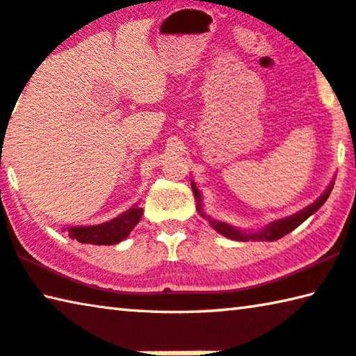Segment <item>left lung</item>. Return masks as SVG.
I'll list each match as a JSON object with an SVG mask.
<instances>
[{"label":"left lung","mask_w":356,"mask_h":356,"mask_svg":"<svg viewBox=\"0 0 356 356\" xmlns=\"http://www.w3.org/2000/svg\"><path fill=\"white\" fill-rule=\"evenodd\" d=\"M191 181H193V178H191ZM332 186H334V181H331V184L327 186L325 193L321 194L318 199L314 202V204H310L309 207H305V209H302L300 211L294 213V215L282 218V220L272 221L267 224V226L259 229V231H243V229L231 226V224H227V222L218 221V220H215V218H211L210 215H207L204 207H202L200 191L197 189L194 181L191 183V188H193V193H194L195 202H197V211H199V215L204 218V220L209 221L210 226L215 229L218 234H221V235H224V237H227L231 240H237V242H248V240H253V242H273V240L282 238L283 235L289 234L291 231H294L298 226H300V224L307 220L309 216L314 215V213L325 204L326 199L331 194Z\"/></svg>","instance_id":"1"}]
</instances>
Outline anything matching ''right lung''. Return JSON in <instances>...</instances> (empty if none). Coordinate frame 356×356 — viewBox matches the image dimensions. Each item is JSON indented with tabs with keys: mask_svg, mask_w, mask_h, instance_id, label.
<instances>
[{
	"mask_svg": "<svg viewBox=\"0 0 356 356\" xmlns=\"http://www.w3.org/2000/svg\"><path fill=\"white\" fill-rule=\"evenodd\" d=\"M141 215H143V209H140L136 204L132 209L124 211L122 215L106 222L95 224V226H70L63 227V231H68L70 237L76 238L81 243L114 245L129 237V234L140 222Z\"/></svg>",
	"mask_w": 356,
	"mask_h": 356,
	"instance_id": "obj_1",
	"label": "right lung"
}]
</instances>
